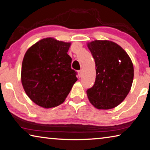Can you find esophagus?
Returning <instances> with one entry per match:
<instances>
[{
  "instance_id": "obj_1",
  "label": "esophagus",
  "mask_w": 150,
  "mask_h": 150,
  "mask_svg": "<svg viewBox=\"0 0 150 150\" xmlns=\"http://www.w3.org/2000/svg\"><path fill=\"white\" fill-rule=\"evenodd\" d=\"M81 75H82V71L81 70L78 71V76H79V77L80 78L81 77Z\"/></svg>"
}]
</instances>
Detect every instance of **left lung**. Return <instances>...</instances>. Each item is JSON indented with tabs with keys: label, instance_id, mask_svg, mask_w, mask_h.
Returning a JSON list of instances; mask_svg holds the SVG:
<instances>
[{
	"label": "left lung",
	"instance_id": "left-lung-1",
	"mask_svg": "<svg viewBox=\"0 0 150 150\" xmlns=\"http://www.w3.org/2000/svg\"><path fill=\"white\" fill-rule=\"evenodd\" d=\"M96 63L95 84L87 90L88 99L98 109L120 105L129 93L134 79V65L120 45L108 40L87 42Z\"/></svg>",
	"mask_w": 150,
	"mask_h": 150
}]
</instances>
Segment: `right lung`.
<instances>
[{
    "mask_svg": "<svg viewBox=\"0 0 150 150\" xmlns=\"http://www.w3.org/2000/svg\"><path fill=\"white\" fill-rule=\"evenodd\" d=\"M70 46L71 42L48 37L25 53L21 83L26 94L37 105L49 109L61 105L77 81L67 54Z\"/></svg>",
    "mask_w": 150,
    "mask_h": 150,
    "instance_id": "add662e5",
    "label": "right lung"
}]
</instances>
